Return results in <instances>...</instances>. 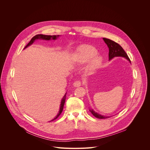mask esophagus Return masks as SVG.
Instances as JSON below:
<instances>
[{
    "mask_svg": "<svg viewBox=\"0 0 150 150\" xmlns=\"http://www.w3.org/2000/svg\"><path fill=\"white\" fill-rule=\"evenodd\" d=\"M81 85V82L80 81H76L74 83V86L75 87H79Z\"/></svg>",
    "mask_w": 150,
    "mask_h": 150,
    "instance_id": "1",
    "label": "esophagus"
}]
</instances>
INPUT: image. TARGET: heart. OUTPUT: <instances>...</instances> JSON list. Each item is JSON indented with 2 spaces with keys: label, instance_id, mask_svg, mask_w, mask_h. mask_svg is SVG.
Masks as SVG:
<instances>
[{
  "label": "heart",
  "instance_id": "heart-1",
  "mask_svg": "<svg viewBox=\"0 0 150 150\" xmlns=\"http://www.w3.org/2000/svg\"><path fill=\"white\" fill-rule=\"evenodd\" d=\"M97 49L93 46L84 44L77 47L72 55L74 62L82 65L88 62L85 67V71L91 74L95 72L102 65L103 59L97 54Z\"/></svg>",
  "mask_w": 150,
  "mask_h": 150
}]
</instances>
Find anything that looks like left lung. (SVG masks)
<instances>
[{
  "instance_id": "obj_1",
  "label": "left lung",
  "mask_w": 150,
  "mask_h": 150,
  "mask_svg": "<svg viewBox=\"0 0 150 150\" xmlns=\"http://www.w3.org/2000/svg\"><path fill=\"white\" fill-rule=\"evenodd\" d=\"M104 41L105 42V43L108 45L109 49V60H112L115 57H123L126 58L128 61H129L131 63V60L128 57L127 54L125 52V50L123 49V48L118 44L117 42L108 39V38H103ZM90 111L91 113L97 118L98 119H106V118H109L111 116H103L101 115L97 112H96L93 109H90Z\"/></svg>"
}]
</instances>
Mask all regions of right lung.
I'll use <instances>...</instances> for the list:
<instances>
[{
    "label": "right lung",
    "instance_id": "obj_1",
    "mask_svg": "<svg viewBox=\"0 0 150 150\" xmlns=\"http://www.w3.org/2000/svg\"><path fill=\"white\" fill-rule=\"evenodd\" d=\"M59 35H43V34H37L36 35H35L34 37H33L31 41L28 42V44L24 47V49H26L27 47H28V46H31V45L33 44V42L37 40H56L58 37H59ZM66 95H67V93L66 94H65V96H63V97L62 98V100H61V103H60V109H59V113H57V116L52 120H51L50 122L51 121H53L55 119H56L62 113V111H63V106H64V104H65V100H66Z\"/></svg>",
    "mask_w": 150,
    "mask_h": 150
}]
</instances>
